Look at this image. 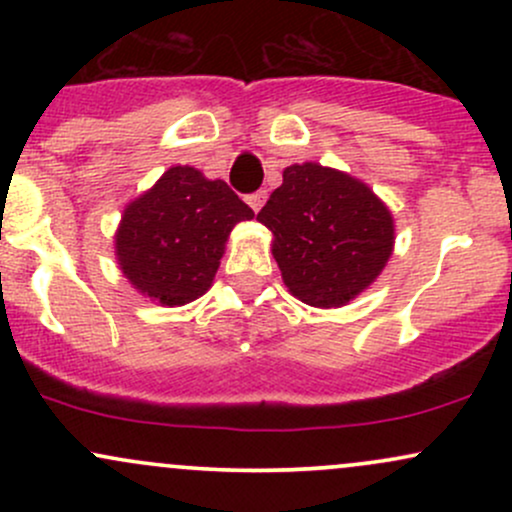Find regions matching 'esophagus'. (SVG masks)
<instances>
[{
	"label": "esophagus",
	"mask_w": 512,
	"mask_h": 512,
	"mask_svg": "<svg viewBox=\"0 0 512 512\" xmlns=\"http://www.w3.org/2000/svg\"><path fill=\"white\" fill-rule=\"evenodd\" d=\"M264 202H267V192H264V190L252 192V195H248V204H250V209L255 211V214L264 207Z\"/></svg>",
	"instance_id": "34e87169"
}]
</instances>
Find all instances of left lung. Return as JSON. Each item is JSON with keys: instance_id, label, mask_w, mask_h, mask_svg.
Returning a JSON list of instances; mask_svg holds the SVG:
<instances>
[{"instance_id": "obj_1", "label": "left lung", "mask_w": 512, "mask_h": 512, "mask_svg": "<svg viewBox=\"0 0 512 512\" xmlns=\"http://www.w3.org/2000/svg\"><path fill=\"white\" fill-rule=\"evenodd\" d=\"M257 221L272 231L286 289L313 308H342L378 279L395 250V219L363 180L293 163Z\"/></svg>"}]
</instances>
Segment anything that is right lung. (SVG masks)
<instances>
[{
    "mask_svg": "<svg viewBox=\"0 0 512 512\" xmlns=\"http://www.w3.org/2000/svg\"><path fill=\"white\" fill-rule=\"evenodd\" d=\"M255 216L223 180L170 166L134 197L115 231V260L144 298L185 305L214 284L233 226Z\"/></svg>",
    "mask_w": 512,
    "mask_h": 512,
    "instance_id": "1",
    "label": "right lung"
}]
</instances>
